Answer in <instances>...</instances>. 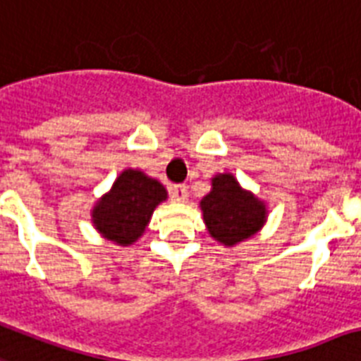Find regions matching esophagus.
<instances>
[{
    "instance_id": "1",
    "label": "esophagus",
    "mask_w": 361,
    "mask_h": 361,
    "mask_svg": "<svg viewBox=\"0 0 361 361\" xmlns=\"http://www.w3.org/2000/svg\"><path fill=\"white\" fill-rule=\"evenodd\" d=\"M171 197L173 201H177V203H186V199H188V188H186L184 184H175V186H171Z\"/></svg>"
}]
</instances>
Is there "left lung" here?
I'll return each instance as SVG.
<instances>
[{"mask_svg": "<svg viewBox=\"0 0 361 361\" xmlns=\"http://www.w3.org/2000/svg\"><path fill=\"white\" fill-rule=\"evenodd\" d=\"M210 192L199 203L209 235L226 247L257 235L267 224V203L242 188L233 173H218L210 178Z\"/></svg>", "mask_w": 361, "mask_h": 361, "instance_id": "8db88e82", "label": "left lung"}]
</instances>
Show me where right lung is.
<instances>
[{
	"label": "right lung",
	"mask_w": 361,
	"mask_h": 361,
	"mask_svg": "<svg viewBox=\"0 0 361 361\" xmlns=\"http://www.w3.org/2000/svg\"><path fill=\"white\" fill-rule=\"evenodd\" d=\"M167 199L160 180L141 169H125L91 210L93 227L117 246H132L145 233L158 204Z\"/></svg>",
	"instance_id": "obj_1"
}]
</instances>
